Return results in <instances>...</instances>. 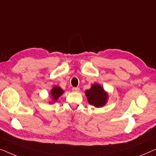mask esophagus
Here are the masks:
<instances>
[{"instance_id": "obj_1", "label": "esophagus", "mask_w": 156, "mask_h": 156, "mask_svg": "<svg viewBox=\"0 0 156 156\" xmlns=\"http://www.w3.org/2000/svg\"><path fill=\"white\" fill-rule=\"evenodd\" d=\"M72 90L74 92H78V91H80V88L79 87H73Z\"/></svg>"}]
</instances>
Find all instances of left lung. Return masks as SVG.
I'll use <instances>...</instances> for the list:
<instances>
[{
	"instance_id": "obj_1",
	"label": "left lung",
	"mask_w": 156,
	"mask_h": 156,
	"mask_svg": "<svg viewBox=\"0 0 156 156\" xmlns=\"http://www.w3.org/2000/svg\"><path fill=\"white\" fill-rule=\"evenodd\" d=\"M89 104L95 107L100 108L105 106L107 103L108 94L107 91L104 90L103 87L99 84H93L91 88L85 91Z\"/></svg>"
}]
</instances>
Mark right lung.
I'll list each match as a JSON object with an SVG mask.
<instances>
[{
    "instance_id": "obj_1",
    "label": "right lung",
    "mask_w": 156,
    "mask_h": 156,
    "mask_svg": "<svg viewBox=\"0 0 156 156\" xmlns=\"http://www.w3.org/2000/svg\"><path fill=\"white\" fill-rule=\"evenodd\" d=\"M64 90L61 87L58 86H54L52 87V89L50 91V95H51V99H52V101H50L49 103L52 104L57 101L59 99V97H61L63 94Z\"/></svg>"
}]
</instances>
